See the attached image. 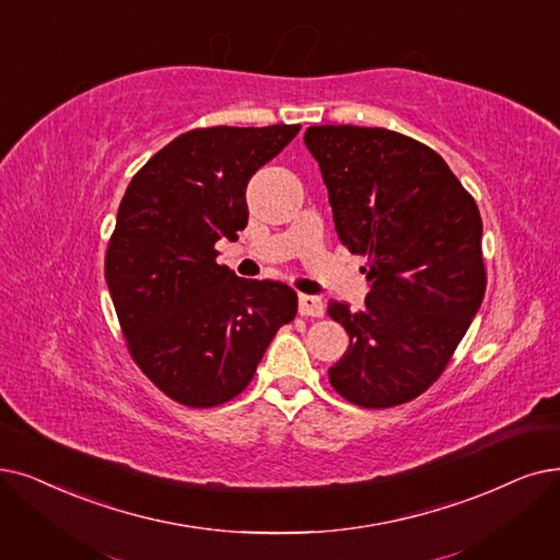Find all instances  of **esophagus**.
Segmentation results:
<instances>
[{
	"mask_svg": "<svg viewBox=\"0 0 560 560\" xmlns=\"http://www.w3.org/2000/svg\"><path fill=\"white\" fill-rule=\"evenodd\" d=\"M324 301L319 296H310V294H301L299 296V315L301 317H324Z\"/></svg>",
	"mask_w": 560,
	"mask_h": 560,
	"instance_id": "1",
	"label": "esophagus"
}]
</instances>
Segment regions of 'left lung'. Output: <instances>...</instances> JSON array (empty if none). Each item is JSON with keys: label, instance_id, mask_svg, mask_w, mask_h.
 <instances>
[{"label": "left lung", "instance_id": "left-lung-1", "mask_svg": "<svg viewBox=\"0 0 560 560\" xmlns=\"http://www.w3.org/2000/svg\"><path fill=\"white\" fill-rule=\"evenodd\" d=\"M335 232L368 257L365 307L328 303L349 349L330 386L365 409L428 390L480 310L487 273L476 199L430 147L386 128L310 126Z\"/></svg>", "mask_w": 560, "mask_h": 560}]
</instances>
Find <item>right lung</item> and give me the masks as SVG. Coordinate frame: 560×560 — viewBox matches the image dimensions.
Listing matches in <instances>:
<instances>
[{"mask_svg": "<svg viewBox=\"0 0 560 560\" xmlns=\"http://www.w3.org/2000/svg\"><path fill=\"white\" fill-rule=\"evenodd\" d=\"M299 130H188L126 188L105 280L132 361L178 405L209 409L236 397L296 317L292 287L234 276L218 264L215 243L248 225V182Z\"/></svg>", "mask_w": 560, "mask_h": 560, "instance_id": "1", "label": "right lung"}]
</instances>
